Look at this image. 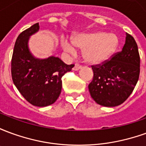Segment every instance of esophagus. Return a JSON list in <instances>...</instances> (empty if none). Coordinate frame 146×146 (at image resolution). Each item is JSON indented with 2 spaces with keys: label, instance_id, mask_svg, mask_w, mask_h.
I'll return each mask as SVG.
<instances>
[{
  "label": "esophagus",
  "instance_id": "1",
  "mask_svg": "<svg viewBox=\"0 0 146 146\" xmlns=\"http://www.w3.org/2000/svg\"><path fill=\"white\" fill-rule=\"evenodd\" d=\"M80 68H81V66H80V64L76 63L75 65H74V66H73V70H80Z\"/></svg>",
  "mask_w": 146,
  "mask_h": 146
}]
</instances>
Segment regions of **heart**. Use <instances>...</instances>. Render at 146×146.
Returning <instances> with one entry per match:
<instances>
[{"label":"heart","mask_w":146,"mask_h":146,"mask_svg":"<svg viewBox=\"0 0 146 146\" xmlns=\"http://www.w3.org/2000/svg\"><path fill=\"white\" fill-rule=\"evenodd\" d=\"M73 44L77 48L84 49V57L91 64H101L109 60L116 53L119 44V37L115 33H106L97 31L82 33L73 36ZM65 51L74 54L76 48L66 39L61 41Z\"/></svg>","instance_id":"heart-1"}]
</instances>
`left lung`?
<instances>
[{"label": "left lung", "mask_w": 146, "mask_h": 146, "mask_svg": "<svg viewBox=\"0 0 146 146\" xmlns=\"http://www.w3.org/2000/svg\"><path fill=\"white\" fill-rule=\"evenodd\" d=\"M92 68L94 76L88 89L95 102L107 107L122 104L135 89L140 73V56L134 37L126 33L122 51Z\"/></svg>", "instance_id": "1"}]
</instances>
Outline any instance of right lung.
<instances>
[{
  "label": "right lung",
  "instance_id": "1",
  "mask_svg": "<svg viewBox=\"0 0 146 146\" xmlns=\"http://www.w3.org/2000/svg\"><path fill=\"white\" fill-rule=\"evenodd\" d=\"M39 23L23 31L15 44L11 58L13 83L30 104L44 107L51 105L59 97L62 77L70 72L73 64L67 65L59 58H36L28 48L29 37L39 30Z\"/></svg>",
  "mask_w": 146,
  "mask_h": 146
}]
</instances>
